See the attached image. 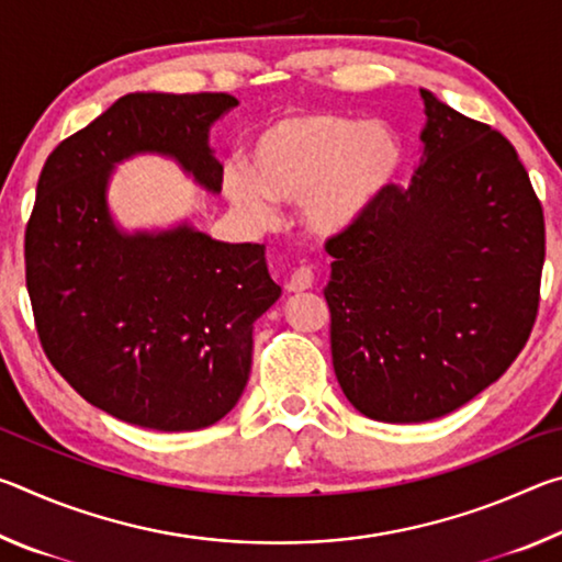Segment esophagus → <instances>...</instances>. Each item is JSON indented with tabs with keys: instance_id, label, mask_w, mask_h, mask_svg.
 Returning a JSON list of instances; mask_svg holds the SVG:
<instances>
[{
	"instance_id": "obj_1",
	"label": "esophagus",
	"mask_w": 562,
	"mask_h": 562,
	"mask_svg": "<svg viewBox=\"0 0 562 562\" xmlns=\"http://www.w3.org/2000/svg\"><path fill=\"white\" fill-rule=\"evenodd\" d=\"M312 284H315V272H312V268H307V265H300V268L292 272V278L288 280V290L304 292V290H310Z\"/></svg>"
}]
</instances>
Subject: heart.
Instances as JSON below:
<instances>
[{
  "instance_id": "heart-1",
  "label": "heart",
  "mask_w": 562,
  "mask_h": 562,
  "mask_svg": "<svg viewBox=\"0 0 562 562\" xmlns=\"http://www.w3.org/2000/svg\"><path fill=\"white\" fill-rule=\"evenodd\" d=\"M398 168V144L382 123L335 113H292L265 126L250 148V173L231 168L225 193L258 221L272 203H300L310 231L331 235L357 223Z\"/></svg>"
}]
</instances>
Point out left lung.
I'll return each instance as SVG.
<instances>
[{
	"instance_id": "8db88e82",
	"label": "left lung",
	"mask_w": 562,
	"mask_h": 562,
	"mask_svg": "<svg viewBox=\"0 0 562 562\" xmlns=\"http://www.w3.org/2000/svg\"><path fill=\"white\" fill-rule=\"evenodd\" d=\"M412 186L327 240L331 364L374 422H431L513 364L536 325L543 207L516 148L422 89Z\"/></svg>"
}]
</instances>
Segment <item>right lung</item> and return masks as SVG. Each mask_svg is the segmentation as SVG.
I'll use <instances>...</instances> for the list:
<instances>
[{
  "mask_svg": "<svg viewBox=\"0 0 562 562\" xmlns=\"http://www.w3.org/2000/svg\"><path fill=\"white\" fill-rule=\"evenodd\" d=\"M231 93H128L52 150L24 235L42 347L89 404L156 431L205 429L250 376L252 325L280 297L265 247L221 243L180 223L123 233L106 190L113 168L160 154L221 193L207 146Z\"/></svg>",
  "mask_w": 562,
  "mask_h": 562,
  "instance_id": "1",
  "label": "right lung"
}]
</instances>
